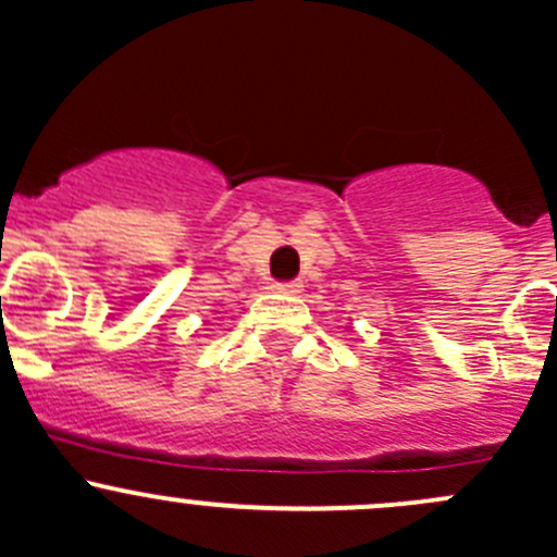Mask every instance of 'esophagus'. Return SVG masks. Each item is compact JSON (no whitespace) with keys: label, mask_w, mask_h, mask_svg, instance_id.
<instances>
[{"label":"esophagus","mask_w":557,"mask_h":557,"mask_svg":"<svg viewBox=\"0 0 557 557\" xmlns=\"http://www.w3.org/2000/svg\"><path fill=\"white\" fill-rule=\"evenodd\" d=\"M272 290H277V294H285V296H294L301 290V283L299 280H280V283H272Z\"/></svg>","instance_id":"obj_1"}]
</instances>
